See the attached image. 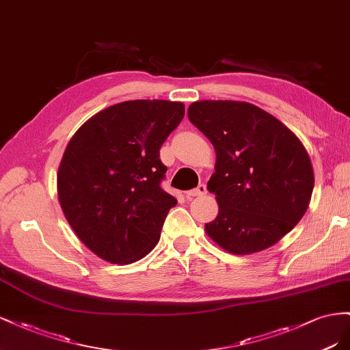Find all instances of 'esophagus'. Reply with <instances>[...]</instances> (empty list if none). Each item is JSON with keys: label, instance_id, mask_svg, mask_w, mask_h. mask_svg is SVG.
I'll return each mask as SVG.
<instances>
[{"label": "esophagus", "instance_id": "esophagus-1", "mask_svg": "<svg viewBox=\"0 0 350 350\" xmlns=\"http://www.w3.org/2000/svg\"><path fill=\"white\" fill-rule=\"evenodd\" d=\"M206 193V186L205 185H199L196 189H192V191H187L185 192V196L187 199H192L195 196H202Z\"/></svg>", "mask_w": 350, "mask_h": 350}]
</instances>
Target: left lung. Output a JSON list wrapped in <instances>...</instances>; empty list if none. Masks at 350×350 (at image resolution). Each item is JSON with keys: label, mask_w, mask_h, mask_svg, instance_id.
<instances>
[{"label": "left lung", "mask_w": 350, "mask_h": 350, "mask_svg": "<svg viewBox=\"0 0 350 350\" xmlns=\"http://www.w3.org/2000/svg\"><path fill=\"white\" fill-rule=\"evenodd\" d=\"M187 116L217 155L208 191L215 195L218 215L205 224L208 237L233 255L275 245L311 202L314 168L301 139L245 101H196Z\"/></svg>", "instance_id": "left-lung-1"}]
</instances>
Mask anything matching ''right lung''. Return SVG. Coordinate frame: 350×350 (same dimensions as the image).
<instances>
[{
    "label": "right lung",
    "mask_w": 350,
    "mask_h": 350,
    "mask_svg": "<svg viewBox=\"0 0 350 350\" xmlns=\"http://www.w3.org/2000/svg\"><path fill=\"white\" fill-rule=\"evenodd\" d=\"M185 104L135 99L108 107L77 129L57 173L63 214L81 242L107 262L132 264L152 251L177 199L159 183V148Z\"/></svg>",
    "instance_id": "obj_1"
}]
</instances>
